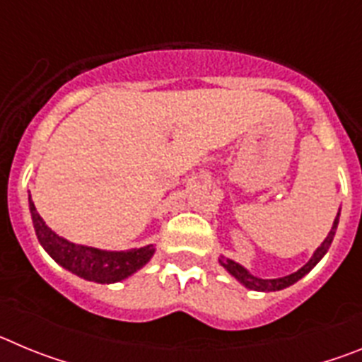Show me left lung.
<instances>
[{"instance_id": "left-lung-1", "label": "left lung", "mask_w": 362, "mask_h": 362, "mask_svg": "<svg viewBox=\"0 0 362 362\" xmlns=\"http://www.w3.org/2000/svg\"><path fill=\"white\" fill-rule=\"evenodd\" d=\"M337 225H339V212H337V217L334 219L332 230L328 232V235H326V239L321 243V246H319L317 250L313 252V255L310 257L308 263H306L303 268H299L297 272H293V274H290V276L277 277V279H261V277L250 274V272L246 270L245 267H241V264L235 263V261H232V259L221 257L219 263H221V267L228 272L230 276L235 277V279H238L243 286H246L248 290H254V292H277V290L288 288V286H292L293 283H297L299 279H303V277H305L306 274H308V272L312 270V268L315 267V264H317L322 257H325L326 252H328V248H330L332 241H334Z\"/></svg>"}]
</instances>
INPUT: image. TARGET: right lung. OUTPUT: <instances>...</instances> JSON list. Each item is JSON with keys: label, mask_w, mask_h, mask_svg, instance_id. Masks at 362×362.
<instances>
[{"label": "right lung", "mask_w": 362, "mask_h": 362, "mask_svg": "<svg viewBox=\"0 0 362 362\" xmlns=\"http://www.w3.org/2000/svg\"><path fill=\"white\" fill-rule=\"evenodd\" d=\"M28 209H30L32 225L36 230L37 241L45 252L56 261L59 267L72 272L78 277L94 281L99 284H112L127 279L137 270H141L152 259L153 245L132 248V250H101L94 246L76 245L69 239L59 238L52 228L45 225V221L37 214L34 201L28 194Z\"/></svg>", "instance_id": "add662e5"}]
</instances>
